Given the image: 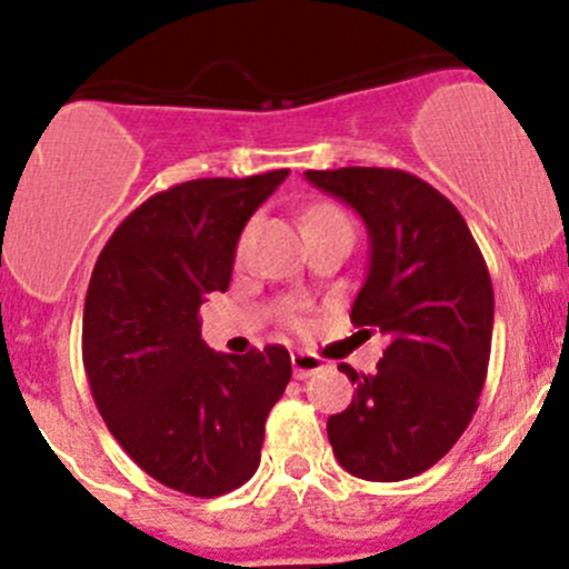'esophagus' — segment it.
<instances>
[{
    "label": "esophagus",
    "mask_w": 569,
    "mask_h": 569,
    "mask_svg": "<svg viewBox=\"0 0 569 569\" xmlns=\"http://www.w3.org/2000/svg\"><path fill=\"white\" fill-rule=\"evenodd\" d=\"M291 369H295L297 380H308V377L319 375L327 369V363L311 352H295L291 355Z\"/></svg>",
    "instance_id": "1"
}]
</instances>
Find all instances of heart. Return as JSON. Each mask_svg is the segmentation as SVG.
I'll use <instances>...</instances> for the list:
<instances>
[{"instance_id":"obj_1","label":"heart","mask_w":569,"mask_h":569,"mask_svg":"<svg viewBox=\"0 0 569 569\" xmlns=\"http://www.w3.org/2000/svg\"><path fill=\"white\" fill-rule=\"evenodd\" d=\"M319 228H352V220L347 217V211H341L338 206H317V209L308 211L306 217V231H319ZM250 242H252V226H248L242 231V237H239V244H237V261H244L250 252Z\"/></svg>"}]
</instances>
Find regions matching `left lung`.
<instances>
[{
  "label": "left lung",
  "instance_id": "obj_1",
  "mask_svg": "<svg viewBox=\"0 0 569 569\" xmlns=\"http://www.w3.org/2000/svg\"><path fill=\"white\" fill-rule=\"evenodd\" d=\"M369 228V272L349 319L391 338L375 375L349 363L352 405L327 418L343 470L401 481L432 468L468 429L492 341V283L468 222L449 198L405 170H308Z\"/></svg>",
  "mask_w": 569,
  "mask_h": 569
}]
</instances>
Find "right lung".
<instances>
[{"instance_id": "obj_1", "label": "right lung", "mask_w": 569, "mask_h": 569, "mask_svg": "<svg viewBox=\"0 0 569 569\" xmlns=\"http://www.w3.org/2000/svg\"><path fill=\"white\" fill-rule=\"evenodd\" d=\"M289 170L198 178L153 194L109 237L82 317L96 407L148 476L198 498L237 490L261 462L263 423L291 380L286 347L222 355L198 311L231 283L242 228Z\"/></svg>"}]
</instances>
